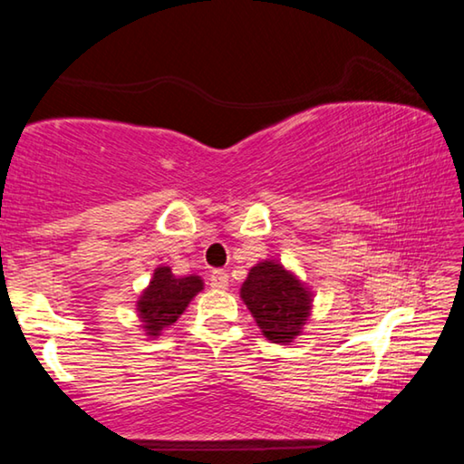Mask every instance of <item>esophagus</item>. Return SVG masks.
<instances>
[{
  "mask_svg": "<svg viewBox=\"0 0 464 464\" xmlns=\"http://www.w3.org/2000/svg\"><path fill=\"white\" fill-rule=\"evenodd\" d=\"M210 288L213 290H227L229 288V274L217 270L210 274Z\"/></svg>",
  "mask_w": 464,
  "mask_h": 464,
  "instance_id": "esophagus-1",
  "label": "esophagus"
}]
</instances>
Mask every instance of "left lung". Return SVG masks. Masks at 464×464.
<instances>
[{
    "label": "left lung",
    "instance_id": "left-lung-1",
    "mask_svg": "<svg viewBox=\"0 0 464 464\" xmlns=\"http://www.w3.org/2000/svg\"><path fill=\"white\" fill-rule=\"evenodd\" d=\"M239 295L264 337L272 343H293L311 317V288L276 260L256 264Z\"/></svg>",
    "mask_w": 464,
    "mask_h": 464
}]
</instances>
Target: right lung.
I'll use <instances>...</instances> for the list:
<instances>
[{
  "instance_id": "add662e5",
  "label": "right lung",
  "mask_w": 464,
  "mask_h": 464,
  "mask_svg": "<svg viewBox=\"0 0 464 464\" xmlns=\"http://www.w3.org/2000/svg\"><path fill=\"white\" fill-rule=\"evenodd\" d=\"M202 288L204 282L196 274L176 276L169 266L155 268L149 286L137 301V315L145 335L160 337L163 329L174 325Z\"/></svg>"
}]
</instances>
